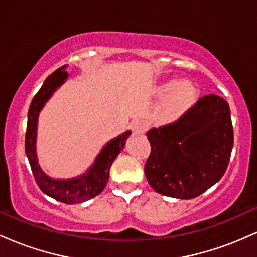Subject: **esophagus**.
Instances as JSON below:
<instances>
[{
  "mask_svg": "<svg viewBox=\"0 0 257 257\" xmlns=\"http://www.w3.org/2000/svg\"><path fill=\"white\" fill-rule=\"evenodd\" d=\"M133 132H134V134H144L147 131V123L145 120H135V122H133Z\"/></svg>",
  "mask_w": 257,
  "mask_h": 257,
  "instance_id": "34e87169",
  "label": "esophagus"
}]
</instances>
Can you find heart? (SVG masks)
<instances>
[{
    "label": "heart",
    "instance_id": "obj_1",
    "mask_svg": "<svg viewBox=\"0 0 257 257\" xmlns=\"http://www.w3.org/2000/svg\"><path fill=\"white\" fill-rule=\"evenodd\" d=\"M158 93L167 95L159 107L161 119L170 122L181 116L194 99V88L187 81H169L159 87Z\"/></svg>",
    "mask_w": 257,
    "mask_h": 257
}]
</instances>
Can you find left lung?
<instances>
[{"label": "left lung", "mask_w": 257, "mask_h": 257, "mask_svg": "<svg viewBox=\"0 0 257 257\" xmlns=\"http://www.w3.org/2000/svg\"><path fill=\"white\" fill-rule=\"evenodd\" d=\"M145 175L163 196L192 199L225 174L233 147L231 111L219 95L203 96L176 122L146 133Z\"/></svg>", "instance_id": "obj_1"}]
</instances>
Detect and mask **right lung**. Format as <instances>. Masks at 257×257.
Wrapping results in <instances>:
<instances>
[{
	"instance_id": "add662e5",
	"label": "right lung",
	"mask_w": 257,
	"mask_h": 257,
	"mask_svg": "<svg viewBox=\"0 0 257 257\" xmlns=\"http://www.w3.org/2000/svg\"><path fill=\"white\" fill-rule=\"evenodd\" d=\"M66 67L67 65H64L57 71L53 72L51 76H48L41 89L32 99L28 113L25 152L36 184L41 191L47 196L65 204H75V203L89 200L102 192L110 178L112 163L119 155V152L124 149L126 139L132 134V132L126 131L108 141L96 156L91 167L82 175L72 179H53L47 175L38 164L36 153L38 116L46 102L51 99L53 93L60 85H63L69 77V73L65 71Z\"/></svg>"
}]
</instances>
